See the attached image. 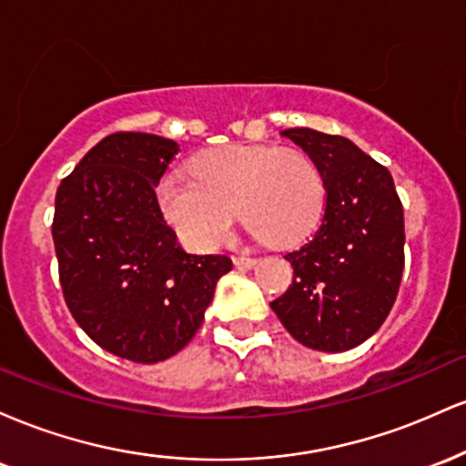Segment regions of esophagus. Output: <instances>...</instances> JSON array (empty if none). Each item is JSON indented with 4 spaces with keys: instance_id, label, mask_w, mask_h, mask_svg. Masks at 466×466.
I'll return each instance as SVG.
<instances>
[{
    "instance_id": "obj_1",
    "label": "esophagus",
    "mask_w": 466,
    "mask_h": 466,
    "mask_svg": "<svg viewBox=\"0 0 466 466\" xmlns=\"http://www.w3.org/2000/svg\"><path fill=\"white\" fill-rule=\"evenodd\" d=\"M234 265L245 267V269H251L256 265V258H249V256H234Z\"/></svg>"
}]
</instances>
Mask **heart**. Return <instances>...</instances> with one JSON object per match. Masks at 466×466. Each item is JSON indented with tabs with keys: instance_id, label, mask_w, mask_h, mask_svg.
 I'll return each mask as SVG.
<instances>
[{
	"instance_id": "1",
	"label": "heart",
	"mask_w": 466,
	"mask_h": 466,
	"mask_svg": "<svg viewBox=\"0 0 466 466\" xmlns=\"http://www.w3.org/2000/svg\"><path fill=\"white\" fill-rule=\"evenodd\" d=\"M190 173L166 175L157 203L177 237L197 251L228 237L237 208L256 237L291 245L311 232L324 206L318 166L291 148L232 144L199 155Z\"/></svg>"
}]
</instances>
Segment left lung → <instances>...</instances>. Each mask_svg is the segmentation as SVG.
Here are the masks:
<instances>
[{"instance_id": "8db88e82", "label": "left lung", "mask_w": 466, "mask_h": 466, "mask_svg": "<svg viewBox=\"0 0 466 466\" xmlns=\"http://www.w3.org/2000/svg\"><path fill=\"white\" fill-rule=\"evenodd\" d=\"M324 181L322 226L285 258L293 285L271 309L293 339L322 352L363 344L386 322L403 276V206L386 166L349 137L307 127L280 131Z\"/></svg>"}]
</instances>
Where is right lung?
<instances>
[{
	"instance_id": "add662e5",
	"label": "right lung",
	"mask_w": 466,
	"mask_h": 466,
	"mask_svg": "<svg viewBox=\"0 0 466 466\" xmlns=\"http://www.w3.org/2000/svg\"><path fill=\"white\" fill-rule=\"evenodd\" d=\"M179 144L111 133L61 181L52 238L63 296L100 349L136 363L173 357L195 337L228 256L188 254L155 186Z\"/></svg>"
}]
</instances>
